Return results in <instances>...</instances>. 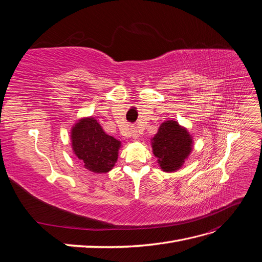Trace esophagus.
<instances>
[{
  "label": "esophagus",
  "mask_w": 262,
  "mask_h": 262,
  "mask_svg": "<svg viewBox=\"0 0 262 262\" xmlns=\"http://www.w3.org/2000/svg\"><path fill=\"white\" fill-rule=\"evenodd\" d=\"M131 134H132V137H133L134 139H138V137H139V131H138V129H137V128H133V129L131 130Z\"/></svg>",
  "instance_id": "1"
}]
</instances>
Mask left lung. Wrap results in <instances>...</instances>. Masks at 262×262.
Wrapping results in <instances>:
<instances>
[{
    "label": "left lung",
    "instance_id": "1",
    "mask_svg": "<svg viewBox=\"0 0 262 262\" xmlns=\"http://www.w3.org/2000/svg\"><path fill=\"white\" fill-rule=\"evenodd\" d=\"M152 141L153 153L164 171L177 170L191 152L192 140L176 121L164 122Z\"/></svg>",
    "mask_w": 262,
    "mask_h": 262
}]
</instances>
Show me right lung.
Listing matches in <instances>:
<instances>
[{
  "mask_svg": "<svg viewBox=\"0 0 262 262\" xmlns=\"http://www.w3.org/2000/svg\"><path fill=\"white\" fill-rule=\"evenodd\" d=\"M72 144L75 155L85 168L94 172H107L118 158L120 142L102 131L94 118L83 119L72 130Z\"/></svg>",
  "mask_w": 262,
  "mask_h": 262,
  "instance_id": "add662e5",
  "label": "right lung"
}]
</instances>
